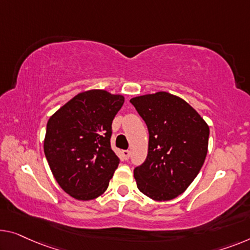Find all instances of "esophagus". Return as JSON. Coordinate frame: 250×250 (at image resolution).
I'll return each instance as SVG.
<instances>
[{
    "label": "esophagus",
    "mask_w": 250,
    "mask_h": 250,
    "mask_svg": "<svg viewBox=\"0 0 250 250\" xmlns=\"http://www.w3.org/2000/svg\"><path fill=\"white\" fill-rule=\"evenodd\" d=\"M122 156H124V158L125 161H128L129 157H130V151L129 150H124L122 151Z\"/></svg>",
    "instance_id": "esophagus-1"
}]
</instances>
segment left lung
Returning a JSON list of instances; mask_svg holds the SVG:
<instances>
[{"instance_id":"obj_1","label":"left lung","mask_w":250,"mask_h":250,"mask_svg":"<svg viewBox=\"0 0 250 250\" xmlns=\"http://www.w3.org/2000/svg\"><path fill=\"white\" fill-rule=\"evenodd\" d=\"M130 102L149 132L146 161L133 170L137 188L155 201L173 200L202 168L210 128L196 110L170 93L136 96Z\"/></svg>"}]
</instances>
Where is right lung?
<instances>
[{
	"instance_id": "right-lung-1",
	"label": "right lung",
	"mask_w": 250,
	"mask_h": 250,
	"mask_svg": "<svg viewBox=\"0 0 250 250\" xmlns=\"http://www.w3.org/2000/svg\"><path fill=\"white\" fill-rule=\"evenodd\" d=\"M125 96L105 89L78 93L47 122L43 151L55 180L80 201L102 195L119 165L111 149L112 121Z\"/></svg>"
}]
</instances>
